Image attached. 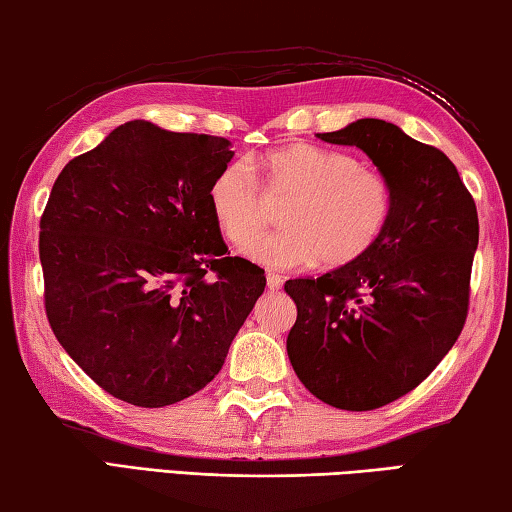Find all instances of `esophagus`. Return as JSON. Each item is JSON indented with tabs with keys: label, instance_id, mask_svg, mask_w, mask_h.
I'll return each mask as SVG.
<instances>
[{
	"label": "esophagus",
	"instance_id": "34e87169",
	"mask_svg": "<svg viewBox=\"0 0 512 512\" xmlns=\"http://www.w3.org/2000/svg\"><path fill=\"white\" fill-rule=\"evenodd\" d=\"M266 284H268V289H271V291H277L282 287V275L268 271L266 273Z\"/></svg>",
	"mask_w": 512,
	"mask_h": 512
}]
</instances>
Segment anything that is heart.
Segmentation results:
<instances>
[{
  "instance_id": "heart-1",
  "label": "heart",
  "mask_w": 512,
  "mask_h": 512,
  "mask_svg": "<svg viewBox=\"0 0 512 512\" xmlns=\"http://www.w3.org/2000/svg\"><path fill=\"white\" fill-rule=\"evenodd\" d=\"M232 162L216 173L207 201L221 235L246 246L261 229L267 200L287 197L278 218L284 229L251 242L246 255L271 268L318 259L327 268L357 262L384 235L393 216L391 178L354 155L309 142L266 151L250 164Z\"/></svg>"
}]
</instances>
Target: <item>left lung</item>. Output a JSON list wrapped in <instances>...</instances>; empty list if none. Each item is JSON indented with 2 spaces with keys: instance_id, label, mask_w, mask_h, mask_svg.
Masks as SVG:
<instances>
[{
  "instance_id": "left-lung-1",
  "label": "left lung",
  "mask_w": 512,
  "mask_h": 512,
  "mask_svg": "<svg viewBox=\"0 0 512 512\" xmlns=\"http://www.w3.org/2000/svg\"><path fill=\"white\" fill-rule=\"evenodd\" d=\"M318 137L359 146L391 178L395 205L357 262L284 284L298 307L287 352L318 400L372 411L422 384L461 334L479 216L454 162L395 124L359 119Z\"/></svg>"
}]
</instances>
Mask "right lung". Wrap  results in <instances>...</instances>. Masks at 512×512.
Instances as JSON below:
<instances>
[{
  "mask_svg": "<svg viewBox=\"0 0 512 512\" xmlns=\"http://www.w3.org/2000/svg\"><path fill=\"white\" fill-rule=\"evenodd\" d=\"M230 149L135 119L51 187L40 216L49 325L117 400L160 409L201 391L264 293V268L224 255L207 201Z\"/></svg>",
  "mask_w": 512,
  "mask_h": 512,
  "instance_id": "right-lung-1",
  "label": "right lung"
}]
</instances>
